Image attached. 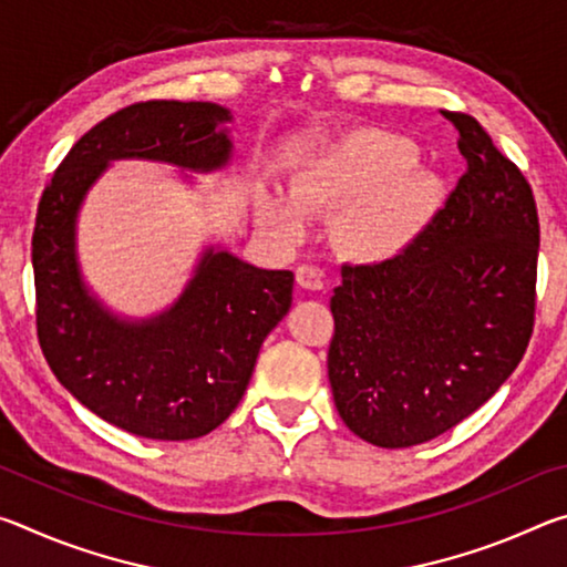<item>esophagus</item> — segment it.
Listing matches in <instances>:
<instances>
[{
	"mask_svg": "<svg viewBox=\"0 0 567 567\" xmlns=\"http://www.w3.org/2000/svg\"><path fill=\"white\" fill-rule=\"evenodd\" d=\"M295 277H297V285L305 287V290H322V287H324L322 272L318 270V267H312V265H300V267H297Z\"/></svg>",
	"mask_w": 567,
	"mask_h": 567,
	"instance_id": "esophagus-1",
	"label": "esophagus"
}]
</instances>
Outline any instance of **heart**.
<instances>
[{
    "label": "heart",
    "instance_id": "1",
    "mask_svg": "<svg viewBox=\"0 0 567 567\" xmlns=\"http://www.w3.org/2000/svg\"><path fill=\"white\" fill-rule=\"evenodd\" d=\"M415 142L360 130L312 150L290 169L287 197L255 187L257 219L282 239H297L305 217H338L334 245L350 260H398L417 243L440 207V179L415 169Z\"/></svg>",
    "mask_w": 567,
    "mask_h": 567
}]
</instances>
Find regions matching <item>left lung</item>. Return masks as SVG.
Segmentation results:
<instances>
[{
    "instance_id": "8db88e82",
    "label": "left lung",
    "mask_w": 567,
    "mask_h": 567,
    "mask_svg": "<svg viewBox=\"0 0 567 567\" xmlns=\"http://www.w3.org/2000/svg\"><path fill=\"white\" fill-rule=\"evenodd\" d=\"M457 130L465 175L398 260L342 265L328 375L354 435L410 447L491 400L535 324L540 223L533 189L475 117Z\"/></svg>"
}]
</instances>
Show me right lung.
<instances>
[{
	"label": "right lung",
	"mask_w": 567,
	"mask_h": 567,
	"mask_svg": "<svg viewBox=\"0 0 567 567\" xmlns=\"http://www.w3.org/2000/svg\"><path fill=\"white\" fill-rule=\"evenodd\" d=\"M233 114L213 102L130 104L82 134L44 187L32 235L37 338L54 378L132 435L192 440L233 415L267 334L292 305L290 270H260L207 249L179 300L130 322L87 292L74 252L76 213L112 159L209 172L233 152Z\"/></svg>",
	"instance_id": "1"
}]
</instances>
